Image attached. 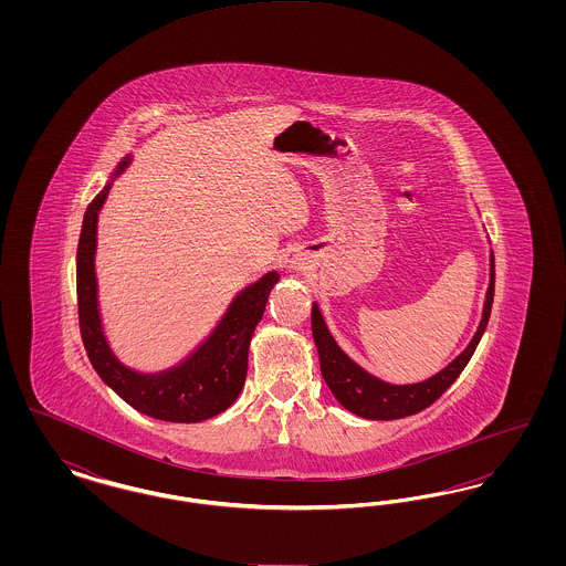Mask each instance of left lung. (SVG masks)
I'll list each match as a JSON object with an SVG mask.
<instances>
[{"mask_svg": "<svg viewBox=\"0 0 566 566\" xmlns=\"http://www.w3.org/2000/svg\"><path fill=\"white\" fill-rule=\"evenodd\" d=\"M492 298H494V254L490 256V286L485 295L484 316L475 337L471 339L469 348L452 360L443 371L432 376L427 381L411 384V386H392L377 377L369 376L365 369H360L356 363L339 350L335 339L331 337L328 328L323 321V314L318 305L312 307V335L321 356V371L324 381L335 395V399L344 405L348 411L367 418V420H397L405 416H413L429 405L434 403L462 374L467 363L471 360L473 352L478 348L485 326L492 312Z\"/></svg>", "mask_w": 566, "mask_h": 566, "instance_id": "1", "label": "left lung"}]
</instances>
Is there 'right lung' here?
Returning a JSON list of instances; mask_svg holds the SVG:
<instances>
[{"label": "right lung", "instance_id": "obj_1", "mask_svg": "<svg viewBox=\"0 0 566 566\" xmlns=\"http://www.w3.org/2000/svg\"><path fill=\"white\" fill-rule=\"evenodd\" d=\"M125 165L127 159L118 165V169ZM108 189L102 190L86 208L76 254L78 323L88 360L123 401L150 418L165 422H201L218 416L242 392L248 374V346L280 275L271 271L235 296L210 339L180 367L155 376L135 374L120 365L109 350L97 310L93 259L97 243V214L106 201Z\"/></svg>", "mask_w": 566, "mask_h": 566}]
</instances>
